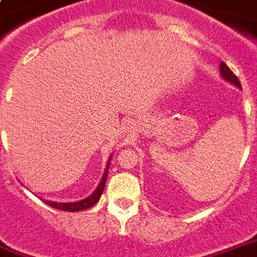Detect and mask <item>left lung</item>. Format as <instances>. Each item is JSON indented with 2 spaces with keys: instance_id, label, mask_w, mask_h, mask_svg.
<instances>
[{
  "instance_id": "obj_1",
  "label": "left lung",
  "mask_w": 257,
  "mask_h": 257,
  "mask_svg": "<svg viewBox=\"0 0 257 257\" xmlns=\"http://www.w3.org/2000/svg\"><path fill=\"white\" fill-rule=\"evenodd\" d=\"M219 68H220V76H222V78H223L226 82H228V83H231V85H234L235 87L241 89V83H239L238 78H237V76L233 74V71L228 68L227 65L224 64L223 61L219 64Z\"/></svg>"
}]
</instances>
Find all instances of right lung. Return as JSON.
<instances>
[{
  "label": "right lung",
  "mask_w": 257,
  "mask_h": 257,
  "mask_svg": "<svg viewBox=\"0 0 257 257\" xmlns=\"http://www.w3.org/2000/svg\"><path fill=\"white\" fill-rule=\"evenodd\" d=\"M110 159H112V155H110L109 160L106 163L105 171H104V175L101 178V182L98 183L97 189L90 194L89 197L83 198V200H80V201H75V203H56V201H49V200H46L45 203L48 204V205H50V207L56 208V209L68 211V212H78V211H83V209H87V208L93 207V205L100 200L101 194L104 192V186H105L106 177H108V168H109Z\"/></svg>",
  "instance_id": "obj_1"
}]
</instances>
